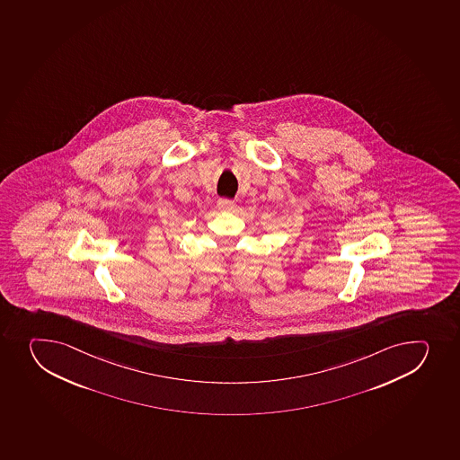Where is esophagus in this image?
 Returning a JSON list of instances; mask_svg holds the SVG:
<instances>
[{"instance_id": "1", "label": "esophagus", "mask_w": 460, "mask_h": 460, "mask_svg": "<svg viewBox=\"0 0 460 460\" xmlns=\"http://www.w3.org/2000/svg\"><path fill=\"white\" fill-rule=\"evenodd\" d=\"M217 207L218 209H222V211H233L234 207H235V202L229 199H218Z\"/></svg>"}]
</instances>
